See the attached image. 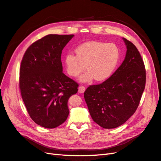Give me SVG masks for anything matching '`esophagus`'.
Segmentation results:
<instances>
[{
    "instance_id": "34e87169",
    "label": "esophagus",
    "mask_w": 161,
    "mask_h": 161,
    "mask_svg": "<svg viewBox=\"0 0 161 161\" xmlns=\"http://www.w3.org/2000/svg\"><path fill=\"white\" fill-rule=\"evenodd\" d=\"M85 90H86L85 87L84 86H80L79 87V88H78V92H79V93H81V94L84 93V92H85Z\"/></svg>"
}]
</instances>
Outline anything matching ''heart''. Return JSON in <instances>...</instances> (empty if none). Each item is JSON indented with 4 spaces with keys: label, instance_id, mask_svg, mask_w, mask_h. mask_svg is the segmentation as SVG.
<instances>
[{
    "label": "heart",
    "instance_id": "b5f03b06",
    "mask_svg": "<svg viewBox=\"0 0 161 161\" xmlns=\"http://www.w3.org/2000/svg\"><path fill=\"white\" fill-rule=\"evenodd\" d=\"M76 55L68 53L65 57L67 73L73 77L88 70L80 77L81 82H90L95 79L101 81L111 75L116 68L120 51L116 44L98 41H90L78 46Z\"/></svg>",
    "mask_w": 161,
    "mask_h": 161
}]
</instances>
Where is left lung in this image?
I'll use <instances>...</instances> for the list:
<instances>
[{"instance_id": "left-lung-1", "label": "left lung", "mask_w": 161, "mask_h": 161, "mask_svg": "<svg viewBox=\"0 0 161 161\" xmlns=\"http://www.w3.org/2000/svg\"><path fill=\"white\" fill-rule=\"evenodd\" d=\"M125 58L113 74L98 85L90 86L84 98L94 121L105 129L126 122L140 104L145 88L146 69L136 46L123 38Z\"/></svg>"}]
</instances>
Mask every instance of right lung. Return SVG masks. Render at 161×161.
I'll return each instance as SVG.
<instances>
[{
  "mask_svg": "<svg viewBox=\"0 0 161 161\" xmlns=\"http://www.w3.org/2000/svg\"><path fill=\"white\" fill-rule=\"evenodd\" d=\"M74 35L49 34L27 48L19 69L21 94L30 117L48 129L66 121L78 84L63 73L62 50Z\"/></svg>",
  "mask_w": 161,
  "mask_h": 161,
  "instance_id": "right-lung-1",
  "label": "right lung"
}]
</instances>
